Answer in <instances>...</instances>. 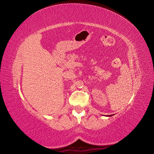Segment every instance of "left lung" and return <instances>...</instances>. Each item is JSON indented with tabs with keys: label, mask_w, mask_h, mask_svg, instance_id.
<instances>
[{
	"label": "left lung",
	"mask_w": 154,
	"mask_h": 154,
	"mask_svg": "<svg viewBox=\"0 0 154 154\" xmlns=\"http://www.w3.org/2000/svg\"><path fill=\"white\" fill-rule=\"evenodd\" d=\"M113 116V114H112V115H109V116H109V117H110V116Z\"/></svg>",
	"instance_id": "8db88e82"
}]
</instances>
